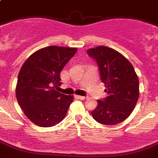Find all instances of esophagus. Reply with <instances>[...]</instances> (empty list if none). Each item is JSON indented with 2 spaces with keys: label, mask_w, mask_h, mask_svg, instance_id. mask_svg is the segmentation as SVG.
<instances>
[{
  "label": "esophagus",
  "mask_w": 158,
  "mask_h": 158,
  "mask_svg": "<svg viewBox=\"0 0 158 158\" xmlns=\"http://www.w3.org/2000/svg\"><path fill=\"white\" fill-rule=\"evenodd\" d=\"M78 99H80V100H85L87 98V97H85V96H80V95H76L75 96Z\"/></svg>",
  "instance_id": "esophagus-1"
}]
</instances>
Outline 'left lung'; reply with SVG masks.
Here are the masks:
<instances>
[{"label":"left lung","instance_id":"left-lung-1","mask_svg":"<svg viewBox=\"0 0 158 158\" xmlns=\"http://www.w3.org/2000/svg\"><path fill=\"white\" fill-rule=\"evenodd\" d=\"M97 61L102 82L108 96L98 100L91 112L93 118L103 125H116L127 118L139 97V82L131 63L116 50L98 46L87 50Z\"/></svg>","mask_w":158,"mask_h":158}]
</instances>
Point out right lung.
Returning <instances> with one entry per match:
<instances>
[{
  "instance_id": "right-lung-1",
  "label": "right lung",
  "mask_w": 158,
  "mask_h": 158,
  "mask_svg": "<svg viewBox=\"0 0 158 158\" xmlns=\"http://www.w3.org/2000/svg\"><path fill=\"white\" fill-rule=\"evenodd\" d=\"M77 50L45 47L32 53L22 65L16 97L26 117L34 124L51 127L65 118L74 96L58 92L55 88L62 84L60 72Z\"/></svg>"
}]
</instances>
